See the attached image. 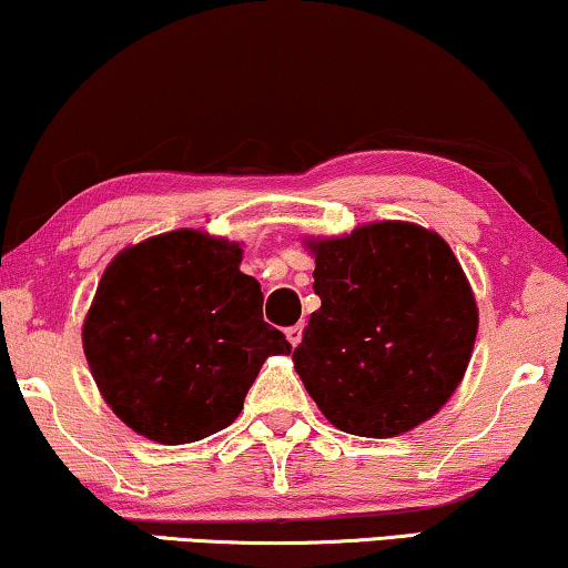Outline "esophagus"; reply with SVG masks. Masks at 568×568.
I'll use <instances>...</instances> for the list:
<instances>
[{"instance_id":"34e87169","label":"esophagus","mask_w":568,"mask_h":568,"mask_svg":"<svg viewBox=\"0 0 568 568\" xmlns=\"http://www.w3.org/2000/svg\"><path fill=\"white\" fill-rule=\"evenodd\" d=\"M286 341H290L292 346H297L302 341V325H292V328H286Z\"/></svg>"}]
</instances>
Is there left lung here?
<instances>
[{
  "instance_id": "obj_1",
  "label": "left lung",
  "mask_w": 568,
  "mask_h": 568,
  "mask_svg": "<svg viewBox=\"0 0 568 568\" xmlns=\"http://www.w3.org/2000/svg\"><path fill=\"white\" fill-rule=\"evenodd\" d=\"M305 247L321 307L292 359L310 398L356 437H398L429 422L463 383L478 333L453 247L398 220L307 237Z\"/></svg>"
}]
</instances>
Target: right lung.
<instances>
[{
	"mask_svg": "<svg viewBox=\"0 0 568 568\" xmlns=\"http://www.w3.org/2000/svg\"><path fill=\"white\" fill-rule=\"evenodd\" d=\"M243 247L201 230L129 245L108 263L82 348L100 395L129 429L189 445L230 426L268 356L290 354L263 323Z\"/></svg>",
	"mask_w": 568,
	"mask_h": 568,
	"instance_id": "right-lung-1",
	"label": "right lung"
}]
</instances>
